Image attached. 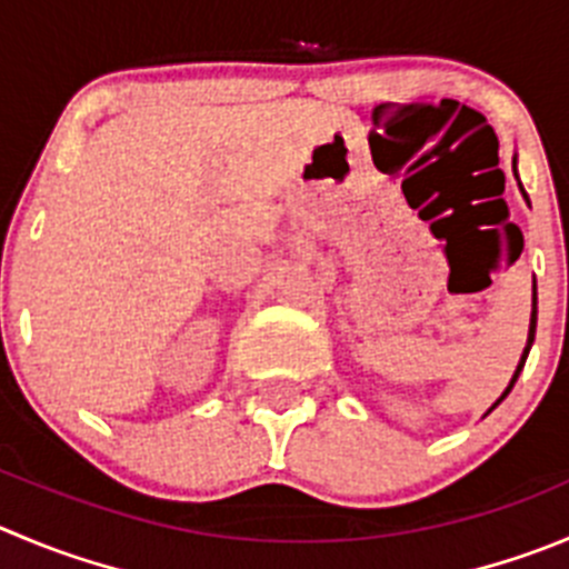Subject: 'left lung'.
Here are the masks:
<instances>
[{
  "mask_svg": "<svg viewBox=\"0 0 569 569\" xmlns=\"http://www.w3.org/2000/svg\"><path fill=\"white\" fill-rule=\"evenodd\" d=\"M513 172H517V159H513ZM519 189H522V183H519ZM525 194V192H522ZM533 301H537V293H533ZM533 335H537V307H533V316H531V335H528V346H525V355H522V360H519V366H517V375H513V380H511V386L506 388V393H502L500 399H497L495 405H500L502 399L508 397V391H511L513 388V382H517V377H519V371H522V366H525V357H528V351H531V343H533Z\"/></svg>",
  "mask_w": 569,
  "mask_h": 569,
  "instance_id": "left-lung-1",
  "label": "left lung"
}]
</instances>
